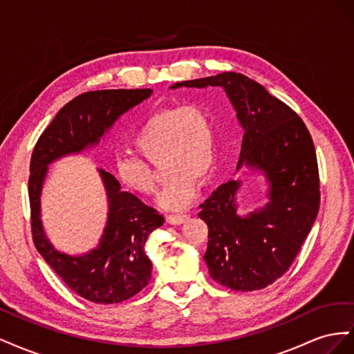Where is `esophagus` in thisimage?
Here are the masks:
<instances>
[{
    "mask_svg": "<svg viewBox=\"0 0 354 354\" xmlns=\"http://www.w3.org/2000/svg\"><path fill=\"white\" fill-rule=\"evenodd\" d=\"M189 218L187 214H169L167 216V223L169 224H181Z\"/></svg>",
    "mask_w": 354,
    "mask_h": 354,
    "instance_id": "obj_1",
    "label": "esophagus"
}]
</instances>
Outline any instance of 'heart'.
Returning a JSON list of instances; mask_svg holds the SVG:
<instances>
[{"label": "heart", "mask_w": 354, "mask_h": 354, "mask_svg": "<svg viewBox=\"0 0 354 354\" xmlns=\"http://www.w3.org/2000/svg\"><path fill=\"white\" fill-rule=\"evenodd\" d=\"M134 146L151 164L162 159L168 180L158 203L165 209L186 208L195 196L196 181L207 180L216 167V130L209 109L202 103L155 112L134 136ZM113 174L134 194L149 196L156 190L153 171L137 156H118Z\"/></svg>", "instance_id": "b5f03b06"}]
</instances>
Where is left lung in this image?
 I'll use <instances>...</instances> for the list:
<instances>
[{
	"mask_svg": "<svg viewBox=\"0 0 354 354\" xmlns=\"http://www.w3.org/2000/svg\"><path fill=\"white\" fill-rule=\"evenodd\" d=\"M221 87L243 130L238 168L259 169L269 202L238 214L241 180H230L199 205L208 226L203 255L209 276L233 291H255L291 267L316 220L320 192L316 151L306 124L261 84L236 72L176 82L180 87Z\"/></svg>",
	"mask_w": 354,
	"mask_h": 354,
	"instance_id": "1",
	"label": "left lung"
}]
</instances>
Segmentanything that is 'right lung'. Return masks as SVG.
I'll list each match as a JSON object with an SVG mask.
<instances>
[{
    "label": "right lung",
    "instance_id": "right-lung-1",
    "mask_svg": "<svg viewBox=\"0 0 354 354\" xmlns=\"http://www.w3.org/2000/svg\"><path fill=\"white\" fill-rule=\"evenodd\" d=\"M151 88L80 94L57 112L32 152L28 183L32 239L60 279L91 303H122L149 283L152 263L145 252V245L149 234L162 226L164 217L130 192H122L120 181L108 171L99 169L109 203L106 227L94 250L82 255H69L57 251L42 229V183L51 162L99 145L118 118L151 97Z\"/></svg>",
    "mask_w": 354,
    "mask_h": 354
}]
</instances>
